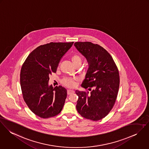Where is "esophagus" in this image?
Returning <instances> with one entry per match:
<instances>
[{"mask_svg": "<svg viewBox=\"0 0 149 149\" xmlns=\"http://www.w3.org/2000/svg\"><path fill=\"white\" fill-rule=\"evenodd\" d=\"M74 93V91L73 90H67V94L68 95H70Z\"/></svg>", "mask_w": 149, "mask_h": 149, "instance_id": "1", "label": "esophagus"}]
</instances>
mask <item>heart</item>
I'll return each instance as SVG.
<instances>
[{
    "label": "heart",
    "mask_w": 149,
    "mask_h": 149,
    "mask_svg": "<svg viewBox=\"0 0 149 149\" xmlns=\"http://www.w3.org/2000/svg\"><path fill=\"white\" fill-rule=\"evenodd\" d=\"M71 61L73 64L75 65L77 63H81L82 59L78 55L74 54L71 56ZM62 83L68 87H73L76 84V79L75 78H66L62 80Z\"/></svg>",
    "instance_id": "b5f03b06"
}]
</instances>
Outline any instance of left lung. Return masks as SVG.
<instances>
[{"mask_svg":"<svg viewBox=\"0 0 149 149\" xmlns=\"http://www.w3.org/2000/svg\"><path fill=\"white\" fill-rule=\"evenodd\" d=\"M74 46L88 63L81 84L88 91H75L78 96L76 108L83 117L98 120L107 116L115 104L119 87V71L110 54L98 45L79 42Z\"/></svg>","mask_w":149,"mask_h":149,"instance_id":"8db88e82","label":"left lung"}]
</instances>
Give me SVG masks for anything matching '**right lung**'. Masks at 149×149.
<instances>
[{"label": "right lung", "instance_id": "obj_1", "mask_svg": "<svg viewBox=\"0 0 149 149\" xmlns=\"http://www.w3.org/2000/svg\"><path fill=\"white\" fill-rule=\"evenodd\" d=\"M74 42H51L41 45L27 56L20 71L23 97L31 111L40 118L57 116L67 97L62 86L49 85L50 75L56 72L59 63Z\"/></svg>", "mask_w": 149, "mask_h": 149}]
</instances>
